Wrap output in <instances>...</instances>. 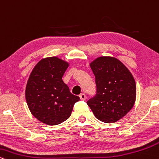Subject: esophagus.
Returning <instances> with one entry per match:
<instances>
[{
    "label": "esophagus",
    "instance_id": "esophagus-1",
    "mask_svg": "<svg viewBox=\"0 0 159 159\" xmlns=\"http://www.w3.org/2000/svg\"><path fill=\"white\" fill-rule=\"evenodd\" d=\"M80 98L81 100H85V99H86V96H85V94H81L80 95Z\"/></svg>",
    "mask_w": 159,
    "mask_h": 159
}]
</instances>
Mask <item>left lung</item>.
Wrapping results in <instances>:
<instances>
[{
    "label": "left lung",
    "mask_w": 159,
    "mask_h": 159,
    "mask_svg": "<svg viewBox=\"0 0 159 159\" xmlns=\"http://www.w3.org/2000/svg\"><path fill=\"white\" fill-rule=\"evenodd\" d=\"M95 76L97 93L87 101L95 117L112 124L133 107L136 98L135 79L125 65L115 57H101L90 63Z\"/></svg>",
    "instance_id": "left-lung-1"
}]
</instances>
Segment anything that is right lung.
<instances>
[{
  "label": "right lung",
  "instance_id": "obj_1",
  "mask_svg": "<svg viewBox=\"0 0 159 159\" xmlns=\"http://www.w3.org/2000/svg\"><path fill=\"white\" fill-rule=\"evenodd\" d=\"M68 62L57 57L42 59L28 79L25 98L32 115L44 124L54 126L70 116L80 98L72 94L62 80Z\"/></svg>",
  "mask_w": 159,
  "mask_h": 159
}]
</instances>
